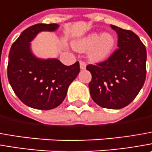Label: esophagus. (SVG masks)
Wrapping results in <instances>:
<instances>
[{
  "label": "esophagus",
  "instance_id": "obj_1",
  "mask_svg": "<svg viewBox=\"0 0 152 152\" xmlns=\"http://www.w3.org/2000/svg\"><path fill=\"white\" fill-rule=\"evenodd\" d=\"M86 67V64L85 61H82V60H81L80 61V68H81V70H85Z\"/></svg>",
  "mask_w": 152,
  "mask_h": 152
}]
</instances>
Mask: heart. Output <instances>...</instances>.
I'll return each instance as SVG.
<instances>
[{
    "instance_id": "heart-1",
    "label": "heart",
    "mask_w": 152,
    "mask_h": 152,
    "mask_svg": "<svg viewBox=\"0 0 152 152\" xmlns=\"http://www.w3.org/2000/svg\"><path fill=\"white\" fill-rule=\"evenodd\" d=\"M115 45L113 36L109 34L92 33L74 43L75 50H88V57L93 61H102L111 55Z\"/></svg>"
}]
</instances>
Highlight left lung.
<instances>
[{
	"label": "left lung",
	"instance_id": "1",
	"mask_svg": "<svg viewBox=\"0 0 152 152\" xmlns=\"http://www.w3.org/2000/svg\"><path fill=\"white\" fill-rule=\"evenodd\" d=\"M118 34V49L97 65H88L92 74L89 83L92 100L100 107L119 109L138 95L146 76V50L130 30L110 26Z\"/></svg>",
	"mask_w": 152,
	"mask_h": 152
}]
</instances>
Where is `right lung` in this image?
<instances>
[{
  "mask_svg": "<svg viewBox=\"0 0 152 152\" xmlns=\"http://www.w3.org/2000/svg\"><path fill=\"white\" fill-rule=\"evenodd\" d=\"M56 23L35 24L25 29L9 53L7 76L15 94L28 107L50 110L64 101L68 87L80 72L77 61L65 66L57 59H39L32 53L30 42L42 31L53 32Z\"/></svg>",
  "mask_w": 152,
  "mask_h": 152,
  "instance_id": "add662e5",
  "label": "right lung"
}]
</instances>
